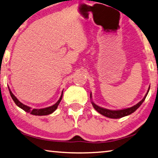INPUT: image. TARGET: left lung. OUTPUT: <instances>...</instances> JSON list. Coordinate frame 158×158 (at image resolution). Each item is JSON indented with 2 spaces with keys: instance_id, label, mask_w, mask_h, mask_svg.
Instances as JSON below:
<instances>
[{
  "instance_id": "left-lung-1",
  "label": "left lung",
  "mask_w": 158,
  "mask_h": 158,
  "mask_svg": "<svg viewBox=\"0 0 158 158\" xmlns=\"http://www.w3.org/2000/svg\"><path fill=\"white\" fill-rule=\"evenodd\" d=\"M149 89H150V87H149L148 90V92H147V94H146V96H144L143 98L141 101L139 102V103L135 105V106H133V107H129V108L123 109V110H110L102 108V107L98 106H96V104L94 103L93 102H92V105L95 108V110H96L97 112H98L100 114L104 115V116H106L107 117H109V118L119 119V118H121V117H125V116H127V115L131 114V113H133L134 112L136 111V110L139 108L140 106H141V105L145 101V99H146L148 94Z\"/></svg>"
}]
</instances>
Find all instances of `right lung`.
Here are the masks:
<instances>
[{
	"label": "right lung",
	"instance_id": "add662e5",
	"mask_svg": "<svg viewBox=\"0 0 158 158\" xmlns=\"http://www.w3.org/2000/svg\"><path fill=\"white\" fill-rule=\"evenodd\" d=\"M8 89H9L10 94V96L12 97V100H13L17 106L20 107V108H22L25 112H29V113H30L31 114L38 115V116H41V115H48V114L52 113V112H53L57 109V106H58L62 98V94H62L63 91H62L61 96H60V99L58 100V101H57L56 104H54L53 106L48 107H46V108H43V109H31L30 107L25 106V105H24L23 103H22L20 101H19L18 100H17V98L14 96L13 94H12L9 87H8Z\"/></svg>",
	"mask_w": 158,
	"mask_h": 158
}]
</instances>
